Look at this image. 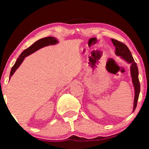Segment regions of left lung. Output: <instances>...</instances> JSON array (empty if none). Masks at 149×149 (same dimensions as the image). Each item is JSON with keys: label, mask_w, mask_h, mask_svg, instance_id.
<instances>
[{"label": "left lung", "mask_w": 149, "mask_h": 149, "mask_svg": "<svg viewBox=\"0 0 149 149\" xmlns=\"http://www.w3.org/2000/svg\"><path fill=\"white\" fill-rule=\"evenodd\" d=\"M112 41L116 47V54L118 56H122V58L124 59L125 61L131 64V74H132V81L135 87V99H134V107H133V111L135 110L137 107V101L140 93V83L139 80V71L137 64L135 62L134 59L131 53L130 50L128 49L126 45L123 42L118 41L117 40L112 39Z\"/></svg>", "instance_id": "8db88e82"}]
</instances>
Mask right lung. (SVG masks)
<instances>
[{
  "instance_id": "add662e5",
  "label": "right lung",
  "mask_w": 149,
  "mask_h": 149,
  "mask_svg": "<svg viewBox=\"0 0 149 149\" xmlns=\"http://www.w3.org/2000/svg\"><path fill=\"white\" fill-rule=\"evenodd\" d=\"M58 42L57 40L54 38L52 37H45V38H42L38 40L36 42H35L33 44L31 45L29 47L27 48L26 50H24L22 53L19 55V58L17 59L16 63H15L13 67L12 68L10 74V77L12 75L14 74L15 71L17 70V68H18L20 64H22V62H23L24 60L25 57L28 56V55L32 54L33 52H34L39 49H41L42 47H44L45 46H48L49 45H54Z\"/></svg>"
}]
</instances>
